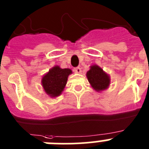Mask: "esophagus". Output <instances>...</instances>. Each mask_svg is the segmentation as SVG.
<instances>
[{
    "instance_id": "esophagus-1",
    "label": "esophagus",
    "mask_w": 149,
    "mask_h": 149,
    "mask_svg": "<svg viewBox=\"0 0 149 149\" xmlns=\"http://www.w3.org/2000/svg\"><path fill=\"white\" fill-rule=\"evenodd\" d=\"M74 72H75V73L80 74L81 72V68H80V67H77V68H74Z\"/></svg>"
}]
</instances>
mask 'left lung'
Wrapping results in <instances>:
<instances>
[{"instance_id": "left-lung-1", "label": "left lung", "mask_w": 149, "mask_h": 149, "mask_svg": "<svg viewBox=\"0 0 149 149\" xmlns=\"http://www.w3.org/2000/svg\"><path fill=\"white\" fill-rule=\"evenodd\" d=\"M86 77L92 87L97 92L107 89L110 84V76L98 65H93L86 72Z\"/></svg>"}]
</instances>
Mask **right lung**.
<instances>
[{
	"label": "right lung",
	"instance_id": "1",
	"mask_svg": "<svg viewBox=\"0 0 149 149\" xmlns=\"http://www.w3.org/2000/svg\"><path fill=\"white\" fill-rule=\"evenodd\" d=\"M72 73L70 68H61L58 65L54 66L42 79V85L45 92L51 98L61 95L66 85L68 75Z\"/></svg>",
	"mask_w": 149,
	"mask_h": 149
}]
</instances>
